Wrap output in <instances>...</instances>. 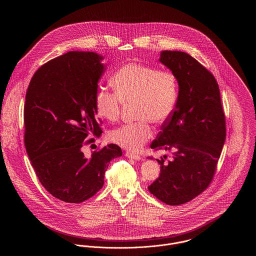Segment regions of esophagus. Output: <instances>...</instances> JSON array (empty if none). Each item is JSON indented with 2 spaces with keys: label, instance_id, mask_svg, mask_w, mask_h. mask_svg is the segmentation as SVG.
<instances>
[{
  "label": "esophagus",
  "instance_id": "34e87169",
  "mask_svg": "<svg viewBox=\"0 0 256 256\" xmlns=\"http://www.w3.org/2000/svg\"><path fill=\"white\" fill-rule=\"evenodd\" d=\"M126 156H128V158L135 159V160H140L141 159L140 156H138V154H136L134 152H126Z\"/></svg>",
  "mask_w": 256,
  "mask_h": 256
}]
</instances>
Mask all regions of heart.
I'll return each instance as SVG.
<instances>
[{"label": "heart", "mask_w": 256, "mask_h": 256, "mask_svg": "<svg viewBox=\"0 0 256 256\" xmlns=\"http://www.w3.org/2000/svg\"><path fill=\"white\" fill-rule=\"evenodd\" d=\"M110 84L114 93L100 90L95 96L98 116L116 122L122 104H135L138 121L112 130L108 138L126 150H139L154 135L150 122L162 124L169 120L178 98V78L170 70H158L146 64L130 62L114 73Z\"/></svg>", "instance_id": "1"}]
</instances>
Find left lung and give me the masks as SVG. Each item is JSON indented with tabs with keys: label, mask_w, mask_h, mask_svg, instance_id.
<instances>
[{
	"label": "left lung",
	"mask_w": 256,
	"mask_h": 256,
	"mask_svg": "<svg viewBox=\"0 0 256 256\" xmlns=\"http://www.w3.org/2000/svg\"><path fill=\"white\" fill-rule=\"evenodd\" d=\"M159 60L176 76L180 91L169 120L150 144L154 150H172V159H156L160 174L148 188L161 202L178 206L212 182L226 136V116L218 82L204 66L180 50H163Z\"/></svg>",
	"instance_id": "8db88e82"
}]
</instances>
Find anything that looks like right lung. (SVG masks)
Segmentation results:
<instances>
[{
    "instance_id": "add662e5",
    "label": "right lung",
    "mask_w": 256,
    "mask_h": 256,
    "mask_svg": "<svg viewBox=\"0 0 256 256\" xmlns=\"http://www.w3.org/2000/svg\"><path fill=\"white\" fill-rule=\"evenodd\" d=\"M102 56L69 52L38 68L26 93L24 146L39 182L50 195L80 204L104 186L110 160L122 150L110 144L84 158L89 135L102 134L96 117L98 82L104 72Z\"/></svg>"
}]
</instances>
